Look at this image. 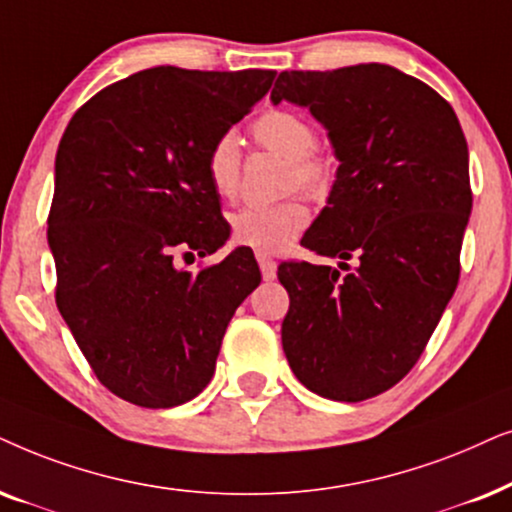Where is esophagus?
Here are the masks:
<instances>
[{
    "label": "esophagus",
    "instance_id": "1",
    "mask_svg": "<svg viewBox=\"0 0 512 512\" xmlns=\"http://www.w3.org/2000/svg\"><path fill=\"white\" fill-rule=\"evenodd\" d=\"M257 262H260V269H262L264 281H274V278H276V269H278V264H276L274 257H271L269 252H257Z\"/></svg>",
    "mask_w": 512,
    "mask_h": 512
}]
</instances>
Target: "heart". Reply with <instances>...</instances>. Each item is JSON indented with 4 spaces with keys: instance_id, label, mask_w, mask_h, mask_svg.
<instances>
[{
    "instance_id": "b5f03b06",
    "label": "heart",
    "mask_w": 512,
    "mask_h": 512,
    "mask_svg": "<svg viewBox=\"0 0 512 512\" xmlns=\"http://www.w3.org/2000/svg\"><path fill=\"white\" fill-rule=\"evenodd\" d=\"M252 135L264 149L288 159V187L311 199H323L332 187V168L316 154V128L302 114L290 109H269L252 124ZM206 175L210 187L222 199H234L241 182V145L231 131L220 133L206 152ZM311 220L309 208L299 199L274 206H248L231 217L238 243L260 252H281L295 241Z\"/></svg>"
}]
</instances>
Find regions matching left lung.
<instances>
[{
    "label": "left lung",
    "mask_w": 512,
    "mask_h": 512,
    "mask_svg": "<svg viewBox=\"0 0 512 512\" xmlns=\"http://www.w3.org/2000/svg\"><path fill=\"white\" fill-rule=\"evenodd\" d=\"M271 100L325 126L337 180L302 245L347 271L278 267L285 358L309 391L360 403L412 370L459 283L473 208L466 138L440 93L391 65L281 72Z\"/></svg>",
    "instance_id": "8db88e82"
}]
</instances>
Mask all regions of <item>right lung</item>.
I'll list each match as a JSON object with an SVG mask.
<instances>
[{
  "label": "right lung",
  "mask_w": 512,
  "mask_h": 512,
  "mask_svg": "<svg viewBox=\"0 0 512 512\" xmlns=\"http://www.w3.org/2000/svg\"><path fill=\"white\" fill-rule=\"evenodd\" d=\"M274 77L152 67L102 88L65 128L49 213L56 304L100 384L128 403L196 398L262 281L250 248L199 274L177 257H206L229 238L206 152Z\"/></svg>",
  "instance_id": "1"
}]
</instances>
